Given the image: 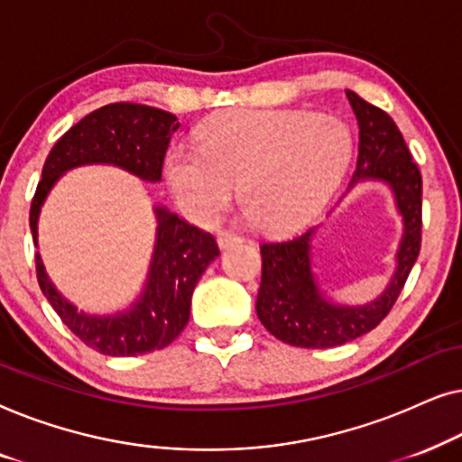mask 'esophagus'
Wrapping results in <instances>:
<instances>
[{"label": "esophagus", "mask_w": 462, "mask_h": 462, "mask_svg": "<svg viewBox=\"0 0 462 462\" xmlns=\"http://www.w3.org/2000/svg\"><path fill=\"white\" fill-rule=\"evenodd\" d=\"M217 242H218L220 248L225 250V248H229V245H233V244L242 242V236H239V233H236V231L226 229V231H220V233H218Z\"/></svg>", "instance_id": "34e87169"}]
</instances>
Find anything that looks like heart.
<instances>
[{"label":"heart","instance_id":"obj_1","mask_svg":"<svg viewBox=\"0 0 462 462\" xmlns=\"http://www.w3.org/2000/svg\"><path fill=\"white\" fill-rule=\"evenodd\" d=\"M199 149L176 144L166 174L176 201L212 223L242 189L244 212L267 231H288L318 210L351 155L338 119L302 111H231L199 130Z\"/></svg>","mask_w":462,"mask_h":462}]
</instances>
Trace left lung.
Here are the masks:
<instances>
[{"label":"left lung","mask_w":462,"mask_h":462,"mask_svg":"<svg viewBox=\"0 0 462 462\" xmlns=\"http://www.w3.org/2000/svg\"><path fill=\"white\" fill-rule=\"evenodd\" d=\"M359 124L357 168L353 182L387 180L395 191L403 217V239L397 252V271L381 299L365 307H338L318 294L309 242L313 226L283 242L261 244L263 277L256 299L261 324L275 338L305 349H328L364 337L381 324L402 294L420 252L422 239V176L410 155L400 128L378 106L346 90Z\"/></svg>","instance_id":"obj_1"}]
</instances>
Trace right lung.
Instances as JSON below:
<instances>
[{
  "label": "right lung",
  "mask_w": 462,
  "mask_h": 462,
  "mask_svg": "<svg viewBox=\"0 0 462 462\" xmlns=\"http://www.w3.org/2000/svg\"><path fill=\"white\" fill-rule=\"evenodd\" d=\"M180 124L176 116L149 105L113 103L92 111L67 130L50 151L31 201L29 226L37 239V217L59 176L84 163H113L143 180H162L170 138ZM157 242L147 290L132 311L92 318L79 313L56 292L35 254L37 282L43 296L69 330L94 351L113 357L143 356L168 346L187 326L191 294L201 273L218 256L210 233L189 225L174 212L157 208Z\"/></svg>",
  "instance_id": "right-lung-1"
}]
</instances>
